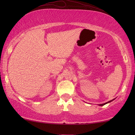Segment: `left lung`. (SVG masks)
Masks as SVG:
<instances>
[{"instance_id":"1","label":"left lung","mask_w":135,"mask_h":135,"mask_svg":"<svg viewBox=\"0 0 135 135\" xmlns=\"http://www.w3.org/2000/svg\"><path fill=\"white\" fill-rule=\"evenodd\" d=\"M111 101H113V100H111V101H109V102H107V103H104V104H99V105H100V106H102V105H105V104H107V103H110V102H111Z\"/></svg>"}]
</instances>
